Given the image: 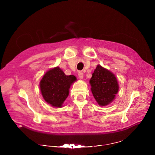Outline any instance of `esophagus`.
Returning <instances> with one entry per match:
<instances>
[{"label": "esophagus", "mask_w": 155, "mask_h": 155, "mask_svg": "<svg viewBox=\"0 0 155 155\" xmlns=\"http://www.w3.org/2000/svg\"><path fill=\"white\" fill-rule=\"evenodd\" d=\"M78 77H79V78H81V79H82V78H83V72H81V71L78 72Z\"/></svg>", "instance_id": "34e87169"}]
</instances>
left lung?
<instances>
[{
	"label": "left lung",
	"instance_id": "left-lung-1",
	"mask_svg": "<svg viewBox=\"0 0 155 155\" xmlns=\"http://www.w3.org/2000/svg\"><path fill=\"white\" fill-rule=\"evenodd\" d=\"M90 83L91 92L100 106H106L111 103L119 90L115 76L100 65L94 70Z\"/></svg>",
	"mask_w": 155,
	"mask_h": 155
}]
</instances>
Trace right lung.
I'll list each match as a JSON object with an SVG mask.
<instances>
[{"mask_svg": "<svg viewBox=\"0 0 155 155\" xmlns=\"http://www.w3.org/2000/svg\"><path fill=\"white\" fill-rule=\"evenodd\" d=\"M76 81L74 75H65L59 67L49 70L40 83L44 99L52 107H61L69 95L70 86Z\"/></svg>", "mask_w": 155, "mask_h": 155, "instance_id": "obj_1", "label": "right lung"}]
</instances>
